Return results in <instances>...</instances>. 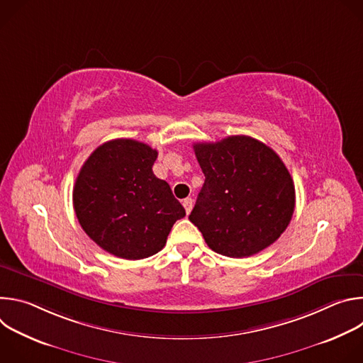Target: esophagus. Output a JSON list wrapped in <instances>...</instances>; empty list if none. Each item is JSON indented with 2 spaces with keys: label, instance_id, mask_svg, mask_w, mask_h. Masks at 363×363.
<instances>
[{
  "label": "esophagus",
  "instance_id": "1",
  "mask_svg": "<svg viewBox=\"0 0 363 363\" xmlns=\"http://www.w3.org/2000/svg\"><path fill=\"white\" fill-rule=\"evenodd\" d=\"M182 205H184V208H185L186 214H189L191 210H192V198H185V199L182 201Z\"/></svg>",
  "mask_w": 363,
  "mask_h": 363
}]
</instances>
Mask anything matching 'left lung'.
<instances>
[{
	"label": "left lung",
	"instance_id": "obj_1",
	"mask_svg": "<svg viewBox=\"0 0 363 363\" xmlns=\"http://www.w3.org/2000/svg\"><path fill=\"white\" fill-rule=\"evenodd\" d=\"M205 175L189 221L208 247L233 258L272 245L294 213L296 192L279 155L250 136L194 143Z\"/></svg>",
	"mask_w": 363,
	"mask_h": 363
}]
</instances>
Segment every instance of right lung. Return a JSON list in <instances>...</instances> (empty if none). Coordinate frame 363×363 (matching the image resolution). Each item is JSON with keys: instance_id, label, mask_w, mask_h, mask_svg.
<instances>
[{"instance_id": "1", "label": "right lung", "mask_w": 363, "mask_h": 363, "mask_svg": "<svg viewBox=\"0 0 363 363\" xmlns=\"http://www.w3.org/2000/svg\"><path fill=\"white\" fill-rule=\"evenodd\" d=\"M158 152L133 139L100 145L83 164L73 206L84 233L105 251L126 258L157 254L185 217L167 181L155 177Z\"/></svg>"}]
</instances>
